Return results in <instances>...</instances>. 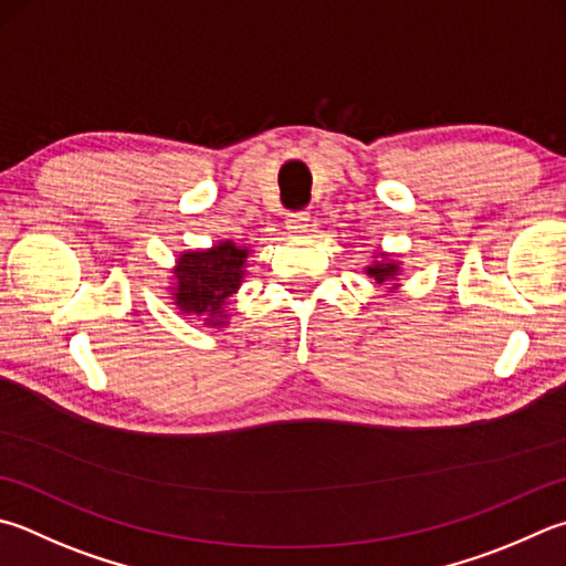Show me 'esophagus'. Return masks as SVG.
Here are the masks:
<instances>
[{"instance_id":"34e87169","label":"esophagus","mask_w":566,"mask_h":566,"mask_svg":"<svg viewBox=\"0 0 566 566\" xmlns=\"http://www.w3.org/2000/svg\"><path fill=\"white\" fill-rule=\"evenodd\" d=\"M310 228V212H290L286 214V230L292 234H304Z\"/></svg>"}]
</instances>
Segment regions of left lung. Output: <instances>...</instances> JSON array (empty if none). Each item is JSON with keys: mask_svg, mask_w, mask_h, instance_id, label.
<instances>
[{"mask_svg": "<svg viewBox=\"0 0 566 566\" xmlns=\"http://www.w3.org/2000/svg\"><path fill=\"white\" fill-rule=\"evenodd\" d=\"M366 274L374 276L376 284H381V286L390 284V282L398 280V262L390 260L386 252H378V262L368 264ZM394 286H398V284H394ZM394 286H390V290H394Z\"/></svg>", "mask_w": 566, "mask_h": 566, "instance_id": "obj_1", "label": "left lung"}]
</instances>
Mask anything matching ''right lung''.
<instances>
[{"label":"right lung","instance_id":"1","mask_svg":"<svg viewBox=\"0 0 566 566\" xmlns=\"http://www.w3.org/2000/svg\"><path fill=\"white\" fill-rule=\"evenodd\" d=\"M248 248L224 240L210 250L182 252L176 262L172 304L182 314L202 316L205 326H224L230 296L240 290L248 262Z\"/></svg>","mask_w":566,"mask_h":566}]
</instances>
